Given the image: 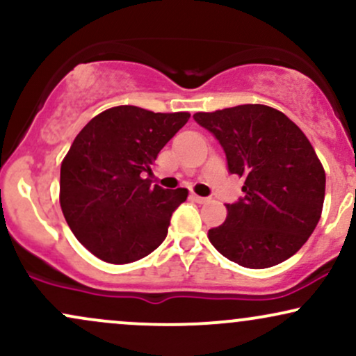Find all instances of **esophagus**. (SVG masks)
<instances>
[{
	"label": "esophagus",
	"instance_id": "1",
	"mask_svg": "<svg viewBox=\"0 0 356 356\" xmlns=\"http://www.w3.org/2000/svg\"><path fill=\"white\" fill-rule=\"evenodd\" d=\"M192 199H194V201L199 202V204H206V202L211 201L209 197H202V195H197V194H192Z\"/></svg>",
	"mask_w": 356,
	"mask_h": 356
}]
</instances>
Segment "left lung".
<instances>
[{
  "label": "left lung",
  "instance_id": "left-lung-1",
  "mask_svg": "<svg viewBox=\"0 0 356 356\" xmlns=\"http://www.w3.org/2000/svg\"><path fill=\"white\" fill-rule=\"evenodd\" d=\"M219 140L231 174L244 177L227 219L209 229L224 257L251 269L271 268L308 241L321 218L325 170L295 122L266 105H238L194 115Z\"/></svg>",
  "mask_w": 356,
  "mask_h": 356
}]
</instances>
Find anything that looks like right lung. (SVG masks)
Returning a JSON list of instances; mask_svg holds the SVG:
<instances>
[{"label":"right lung","mask_w":356,"mask_h":356,"mask_svg":"<svg viewBox=\"0 0 356 356\" xmlns=\"http://www.w3.org/2000/svg\"><path fill=\"white\" fill-rule=\"evenodd\" d=\"M120 105L93 117L75 137L60 170V204L75 238L99 259H142L165 239L187 189L152 186L154 161L189 120Z\"/></svg>","instance_id":"1"}]
</instances>
